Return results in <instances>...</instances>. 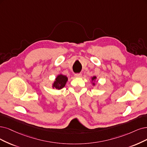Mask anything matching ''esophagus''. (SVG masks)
Segmentation results:
<instances>
[{"instance_id": "1", "label": "esophagus", "mask_w": 147, "mask_h": 147, "mask_svg": "<svg viewBox=\"0 0 147 147\" xmlns=\"http://www.w3.org/2000/svg\"><path fill=\"white\" fill-rule=\"evenodd\" d=\"M82 73H78V74H74V76L76 78H81V77H82Z\"/></svg>"}]
</instances>
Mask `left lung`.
Returning a JSON list of instances; mask_svg holds the SVG:
<instances>
[{
    "label": "left lung",
    "instance_id": "1",
    "mask_svg": "<svg viewBox=\"0 0 147 147\" xmlns=\"http://www.w3.org/2000/svg\"><path fill=\"white\" fill-rule=\"evenodd\" d=\"M91 84H92V85H93V86H95V85H96V79H97V77L96 76H93V77H91Z\"/></svg>",
    "mask_w": 147,
    "mask_h": 147
}]
</instances>
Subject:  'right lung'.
I'll use <instances>...</instances> for the list:
<instances>
[{"label":"right lung","mask_w":147,"mask_h":147,"mask_svg":"<svg viewBox=\"0 0 147 147\" xmlns=\"http://www.w3.org/2000/svg\"><path fill=\"white\" fill-rule=\"evenodd\" d=\"M68 80V77L65 75L62 74H58L52 84V88L56 90H61L67 84Z\"/></svg>","instance_id":"obj_1"}]
</instances>
